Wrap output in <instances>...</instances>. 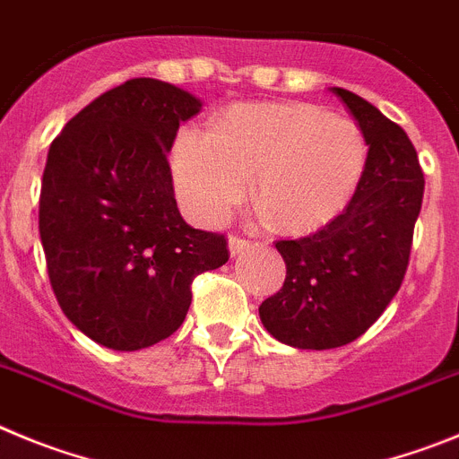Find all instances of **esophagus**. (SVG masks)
<instances>
[{"label":"esophagus","instance_id":"esophagus-1","mask_svg":"<svg viewBox=\"0 0 459 459\" xmlns=\"http://www.w3.org/2000/svg\"><path fill=\"white\" fill-rule=\"evenodd\" d=\"M229 249H230V255L242 254V251H245V249H249V239H247V238H238V235H230V238H229Z\"/></svg>","mask_w":459,"mask_h":459}]
</instances>
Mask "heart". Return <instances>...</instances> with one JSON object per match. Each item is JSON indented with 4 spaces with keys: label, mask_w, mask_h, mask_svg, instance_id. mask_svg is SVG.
I'll return each mask as SVG.
<instances>
[{
    "label": "heart",
    "mask_w": 459,
    "mask_h": 459,
    "mask_svg": "<svg viewBox=\"0 0 459 459\" xmlns=\"http://www.w3.org/2000/svg\"><path fill=\"white\" fill-rule=\"evenodd\" d=\"M368 164V139L352 118L307 102L238 105L212 132L183 130L173 148V183L185 208L220 224L245 199L272 224L308 233L345 210Z\"/></svg>",
    "instance_id": "heart-1"
}]
</instances>
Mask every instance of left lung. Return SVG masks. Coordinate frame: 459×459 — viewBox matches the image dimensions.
Returning <instances> with one entry per match:
<instances>
[{"label":"left lung","instance_id":"8db88e82","mask_svg":"<svg viewBox=\"0 0 459 459\" xmlns=\"http://www.w3.org/2000/svg\"><path fill=\"white\" fill-rule=\"evenodd\" d=\"M332 91L368 139V164L327 226L276 239L286 281L258 308L267 332L299 350L348 345L382 316L403 286L423 204V171L403 127L352 91Z\"/></svg>","mask_w":459,"mask_h":459}]
</instances>
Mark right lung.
<instances>
[{
	"instance_id": "right-lung-1",
	"label": "right lung",
	"mask_w": 459,
	"mask_h": 459,
	"mask_svg": "<svg viewBox=\"0 0 459 459\" xmlns=\"http://www.w3.org/2000/svg\"><path fill=\"white\" fill-rule=\"evenodd\" d=\"M201 100L137 77L70 118L52 142L39 230L61 311L111 350H142L183 325L192 281L229 260L221 233L180 217L167 152Z\"/></svg>"
}]
</instances>
